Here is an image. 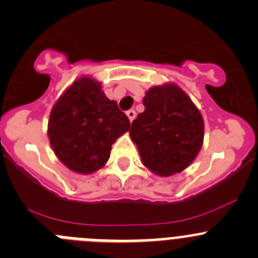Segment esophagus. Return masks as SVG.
I'll return each mask as SVG.
<instances>
[{
    "mask_svg": "<svg viewBox=\"0 0 258 258\" xmlns=\"http://www.w3.org/2000/svg\"><path fill=\"white\" fill-rule=\"evenodd\" d=\"M127 117H128V119H130V122H132L135 119V117H136V112H135L134 109H130V110H127Z\"/></svg>",
    "mask_w": 258,
    "mask_h": 258,
    "instance_id": "34e87169",
    "label": "esophagus"
}]
</instances>
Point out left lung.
I'll list each match as a JSON object with an SVG mask.
<instances>
[{"instance_id":"8db88e82","label":"left lung","mask_w":258,"mask_h":258,"mask_svg":"<svg viewBox=\"0 0 258 258\" xmlns=\"http://www.w3.org/2000/svg\"><path fill=\"white\" fill-rule=\"evenodd\" d=\"M145 110L132 122L130 135L144 165L158 175L186 169L204 141V121L187 94L167 84L149 89Z\"/></svg>"}]
</instances>
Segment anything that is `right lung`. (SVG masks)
<instances>
[{
  "instance_id": "right-lung-1",
  "label": "right lung",
  "mask_w": 258,
  "mask_h": 258,
  "mask_svg": "<svg viewBox=\"0 0 258 258\" xmlns=\"http://www.w3.org/2000/svg\"><path fill=\"white\" fill-rule=\"evenodd\" d=\"M130 130V119L90 78L75 81L54 104L48 137L69 169L89 174L108 162L112 145Z\"/></svg>"
}]
</instances>
